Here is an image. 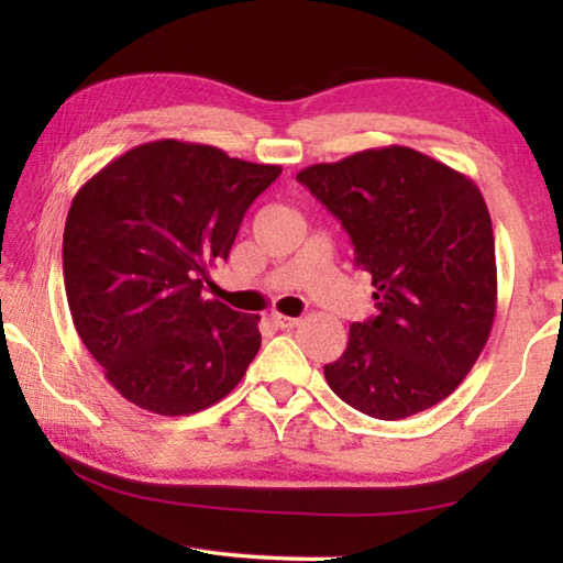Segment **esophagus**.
<instances>
[{"label":"esophagus","instance_id":"obj_1","mask_svg":"<svg viewBox=\"0 0 563 563\" xmlns=\"http://www.w3.org/2000/svg\"><path fill=\"white\" fill-rule=\"evenodd\" d=\"M271 322H273L275 328H280V330H290L295 325H300V318H288V316H280V312H273Z\"/></svg>","mask_w":563,"mask_h":563}]
</instances>
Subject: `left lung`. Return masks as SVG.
I'll return each mask as SVG.
<instances>
[{"label": "left lung", "instance_id": "left-lung-1", "mask_svg": "<svg viewBox=\"0 0 563 563\" xmlns=\"http://www.w3.org/2000/svg\"><path fill=\"white\" fill-rule=\"evenodd\" d=\"M345 228L373 275L377 316L352 322L325 379L375 419L450 397L482 355L497 312L487 203L460 170L407 146L367 148L298 174Z\"/></svg>", "mask_w": 563, "mask_h": 563}]
</instances>
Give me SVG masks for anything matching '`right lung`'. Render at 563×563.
Wrapping results in <instances>:
<instances>
[{"mask_svg":"<svg viewBox=\"0 0 563 563\" xmlns=\"http://www.w3.org/2000/svg\"><path fill=\"white\" fill-rule=\"evenodd\" d=\"M280 170L161 139L113 158L74 196L66 300L81 342L129 402L194 415L243 379L261 316L206 300L203 280Z\"/></svg>","mask_w":563,"mask_h":563,"instance_id":"obj_1","label":"right lung"}]
</instances>
